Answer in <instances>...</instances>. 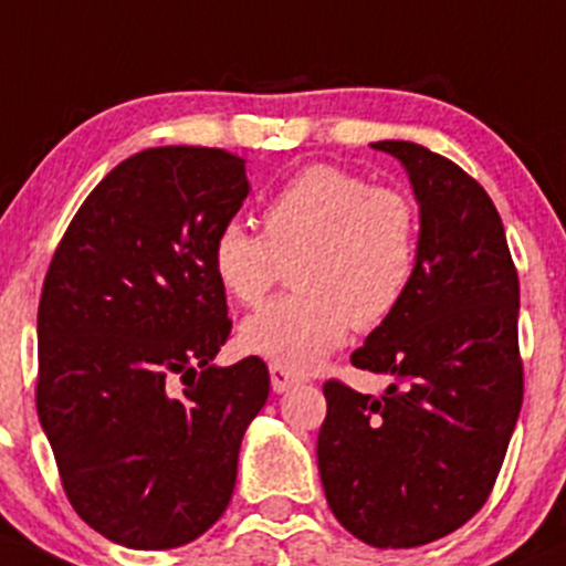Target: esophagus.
Here are the masks:
<instances>
[{
    "label": "esophagus",
    "instance_id": "34e87169",
    "mask_svg": "<svg viewBox=\"0 0 566 566\" xmlns=\"http://www.w3.org/2000/svg\"><path fill=\"white\" fill-rule=\"evenodd\" d=\"M298 382H303L301 374L290 371V368L282 366V363H271V385H273V390L284 392V390H290V388H293V385H298Z\"/></svg>",
    "mask_w": 566,
    "mask_h": 566
}]
</instances>
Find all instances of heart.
Listing matches in <instances>:
<instances>
[{"mask_svg":"<svg viewBox=\"0 0 566 566\" xmlns=\"http://www.w3.org/2000/svg\"><path fill=\"white\" fill-rule=\"evenodd\" d=\"M211 271L238 306L260 308L295 258L298 293L249 319L241 344L312 368L347 331H371L401 306L418 273L420 213L403 189L331 163L295 170L263 208V233L230 219L211 238Z\"/></svg>","mask_w":566,"mask_h":566,"instance_id":"1","label":"heart"}]
</instances>
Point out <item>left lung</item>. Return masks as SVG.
<instances>
[{
    "instance_id": "left-lung-1",
    "label": "left lung",
    "mask_w": 566,
    "mask_h": 566,
    "mask_svg": "<svg viewBox=\"0 0 566 566\" xmlns=\"http://www.w3.org/2000/svg\"><path fill=\"white\" fill-rule=\"evenodd\" d=\"M398 157L420 203L418 273L353 366L388 374L382 396L323 385L317 437L338 523L374 548H418L480 513L523 403L518 271L502 217L453 159L407 140Z\"/></svg>"
}]
</instances>
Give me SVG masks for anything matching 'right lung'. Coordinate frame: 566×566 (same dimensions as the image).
<instances>
[{
    "label": "right lung",
    "instance_id": "obj_1",
    "mask_svg": "<svg viewBox=\"0 0 566 566\" xmlns=\"http://www.w3.org/2000/svg\"><path fill=\"white\" fill-rule=\"evenodd\" d=\"M247 159L159 146L124 159L64 230L38 308L34 401L75 513L135 551L192 543L228 510L238 448L271 377L230 338L211 238Z\"/></svg>",
    "mask_w": 566,
    "mask_h": 566
}]
</instances>
